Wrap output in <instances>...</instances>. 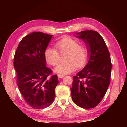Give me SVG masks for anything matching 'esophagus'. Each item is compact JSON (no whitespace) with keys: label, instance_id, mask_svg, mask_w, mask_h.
I'll list each match as a JSON object with an SVG mask.
<instances>
[{"label":"esophagus","instance_id":"esophagus-1","mask_svg":"<svg viewBox=\"0 0 127 127\" xmlns=\"http://www.w3.org/2000/svg\"><path fill=\"white\" fill-rule=\"evenodd\" d=\"M64 75H63V74H59L58 75V78H63V77H64Z\"/></svg>","mask_w":127,"mask_h":127}]
</instances>
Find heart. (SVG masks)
Instances as JSON below:
<instances>
[{
    "label": "heart",
    "mask_w": 127,
    "mask_h": 127,
    "mask_svg": "<svg viewBox=\"0 0 127 127\" xmlns=\"http://www.w3.org/2000/svg\"><path fill=\"white\" fill-rule=\"evenodd\" d=\"M55 49L47 48L44 52L47 63L55 66L59 64L60 55L63 54L64 63L55 68V72L66 74L74 71L76 67L81 68L87 63L89 58V49L86 45L79 44L77 40L66 36L56 42Z\"/></svg>",
    "instance_id": "heart-1"
}]
</instances>
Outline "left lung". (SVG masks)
<instances>
[{
    "label": "left lung",
    "instance_id": "1",
    "mask_svg": "<svg viewBox=\"0 0 127 127\" xmlns=\"http://www.w3.org/2000/svg\"><path fill=\"white\" fill-rule=\"evenodd\" d=\"M76 34L86 44L90 57L85 67L73 78L72 100L82 108H94L101 101L110 85V53L97 31L86 30Z\"/></svg>",
    "mask_w": 127,
    "mask_h": 127
}]
</instances>
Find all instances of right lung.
Listing matches in <instances>:
<instances>
[{
	"label": "right lung",
	"mask_w": 127,
	"mask_h": 127,
	"mask_svg": "<svg viewBox=\"0 0 127 127\" xmlns=\"http://www.w3.org/2000/svg\"><path fill=\"white\" fill-rule=\"evenodd\" d=\"M53 35L36 32L23 37L14 57L17 85L26 102L36 109L52 104L59 83L57 75L46 66L44 52Z\"/></svg>",
	"instance_id": "obj_1"
}]
</instances>
